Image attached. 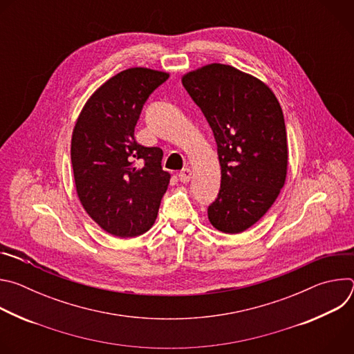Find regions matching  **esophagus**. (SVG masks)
Here are the masks:
<instances>
[{
    "mask_svg": "<svg viewBox=\"0 0 354 354\" xmlns=\"http://www.w3.org/2000/svg\"><path fill=\"white\" fill-rule=\"evenodd\" d=\"M179 180L180 182H183V183H187L189 180H190V178H192V171L189 169V168H183L180 172H179Z\"/></svg>",
    "mask_w": 354,
    "mask_h": 354,
    "instance_id": "34e87169",
    "label": "esophagus"
}]
</instances>
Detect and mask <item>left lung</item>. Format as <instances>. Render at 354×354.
Masks as SVG:
<instances>
[{"label":"left lung","instance_id":"8db88e82","mask_svg":"<svg viewBox=\"0 0 354 354\" xmlns=\"http://www.w3.org/2000/svg\"><path fill=\"white\" fill-rule=\"evenodd\" d=\"M217 142L221 187L207 214L212 225L239 234L258 223L284 186L287 133L273 91L257 77L213 63L182 77Z\"/></svg>","mask_w":354,"mask_h":354}]
</instances>
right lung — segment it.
Masks as SVG:
<instances>
[{"instance_id":"obj_1","label":"right lung","mask_w":354,"mask_h":354,"mask_svg":"<svg viewBox=\"0 0 354 354\" xmlns=\"http://www.w3.org/2000/svg\"><path fill=\"white\" fill-rule=\"evenodd\" d=\"M168 73L127 68L100 85L84 105L71 137V164L78 198L88 216L119 238L153 227L171 174L162 149L144 147L134 127L147 97Z\"/></svg>"}]
</instances>
